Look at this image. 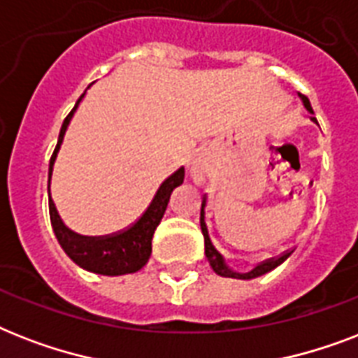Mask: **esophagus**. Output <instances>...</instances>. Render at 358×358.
<instances>
[{"mask_svg": "<svg viewBox=\"0 0 358 358\" xmlns=\"http://www.w3.org/2000/svg\"><path fill=\"white\" fill-rule=\"evenodd\" d=\"M199 174H201L199 167H191V176H193V178H199Z\"/></svg>", "mask_w": 358, "mask_h": 358, "instance_id": "34e87169", "label": "esophagus"}]
</instances>
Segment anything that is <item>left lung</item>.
I'll use <instances>...</instances> for the list:
<instances>
[{"mask_svg":"<svg viewBox=\"0 0 358 358\" xmlns=\"http://www.w3.org/2000/svg\"><path fill=\"white\" fill-rule=\"evenodd\" d=\"M299 96H301V100H303V103H305L306 111L314 113V111H312L310 102H308V98H306L305 94H299ZM206 204H208V199L204 196V199H202V206H201V224H202V213H204V210H206ZM202 234H204V255H206L208 262H210V266H212V269L217 273L219 277H224V278H239V280H250V278L262 277V275H266V273L273 271L275 267L280 266V264H282V262L289 256V252H286V255L278 256V258H275V260H267V262H264V264H258V266L252 267L250 271L236 273V271H232L229 266H227V262H224L223 255H221V252H219V250L213 247L212 239H210V236H208V230L204 232V229H202Z\"/></svg>","mask_w":358,"mask_h":358,"instance_id":"left-lung-1","label":"left lung"}]
</instances>
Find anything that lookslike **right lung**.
Segmentation results:
<instances>
[{
  "instance_id": "right-lung-1",
  "label": "right lung",
  "mask_w": 358,
  "mask_h": 358,
  "mask_svg": "<svg viewBox=\"0 0 358 358\" xmlns=\"http://www.w3.org/2000/svg\"><path fill=\"white\" fill-rule=\"evenodd\" d=\"M81 100V98H80ZM76 102L74 109L70 111L69 117L64 119L61 131H59V141L53 156L50 159V171H48V196H50V219H52L53 232L57 238L59 245L63 247L70 260L74 262L76 266H80L85 271L96 273V275H106V277H117V275H129L143 269L146 262L152 255V236L157 224L162 221L163 213L167 210L169 199L173 193L174 187H178L184 182V167H180L176 173H173L159 187H157L156 195L146 206L137 221L129 224L128 229L120 230L117 234L103 236V238H87L72 232V230L63 223V219L59 215L57 208L52 201V193H50V182H52L53 165L57 159V154L63 145L64 134L69 129V124L74 117V111L78 109Z\"/></svg>"
}]
</instances>
